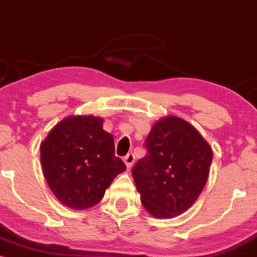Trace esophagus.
<instances>
[{
	"label": "esophagus",
	"mask_w": 257,
	"mask_h": 257,
	"mask_svg": "<svg viewBox=\"0 0 257 257\" xmlns=\"http://www.w3.org/2000/svg\"><path fill=\"white\" fill-rule=\"evenodd\" d=\"M123 161H124L126 168H131L133 166V163H134V161H135V156L133 155V153H128V155H126L125 157L123 158Z\"/></svg>",
	"instance_id": "esophagus-1"
}]
</instances>
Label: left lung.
I'll return each instance as SVG.
<instances>
[{
	"label": "left lung",
	"instance_id": "1",
	"mask_svg": "<svg viewBox=\"0 0 257 257\" xmlns=\"http://www.w3.org/2000/svg\"><path fill=\"white\" fill-rule=\"evenodd\" d=\"M145 147L147 155L132 172L143 205L161 219L185 213L206 184L211 147L193 125L176 116L157 120Z\"/></svg>",
	"mask_w": 257,
	"mask_h": 257
}]
</instances>
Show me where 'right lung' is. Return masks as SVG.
<instances>
[{"mask_svg": "<svg viewBox=\"0 0 257 257\" xmlns=\"http://www.w3.org/2000/svg\"><path fill=\"white\" fill-rule=\"evenodd\" d=\"M102 123L100 117H66L41 144L43 175L61 204L78 210L91 208L126 169L114 156L113 137Z\"/></svg>", "mask_w": 257, "mask_h": 257, "instance_id": "add662e5", "label": "right lung"}]
</instances>
